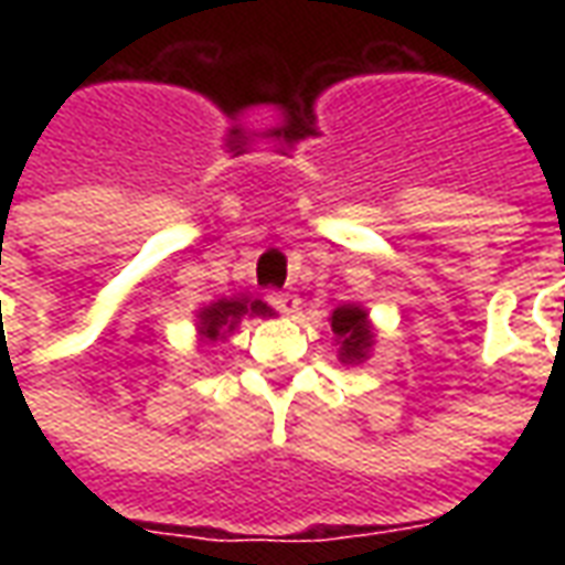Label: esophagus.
I'll list each match as a JSON object with an SVG mask.
<instances>
[{"mask_svg": "<svg viewBox=\"0 0 565 565\" xmlns=\"http://www.w3.org/2000/svg\"><path fill=\"white\" fill-rule=\"evenodd\" d=\"M269 302L278 308L281 315H290V318L299 311V296L290 294V290H269Z\"/></svg>", "mask_w": 565, "mask_h": 565, "instance_id": "obj_1", "label": "esophagus"}]
</instances>
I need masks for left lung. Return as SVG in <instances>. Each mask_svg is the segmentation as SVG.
<instances>
[{"mask_svg":"<svg viewBox=\"0 0 565 565\" xmlns=\"http://www.w3.org/2000/svg\"><path fill=\"white\" fill-rule=\"evenodd\" d=\"M330 327L335 332V342H339V360L342 363H363L375 344V332L369 323L366 308L354 306H339L332 311Z\"/></svg>","mask_w":565,"mask_h":565,"instance_id":"left-lung-1","label":"left lung"}]
</instances>
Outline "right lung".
<instances>
[{
	"label": "right lung",
	"mask_w": 565,
	"mask_h": 565,
	"mask_svg": "<svg viewBox=\"0 0 565 565\" xmlns=\"http://www.w3.org/2000/svg\"><path fill=\"white\" fill-rule=\"evenodd\" d=\"M271 311L266 302L259 299H247V296H233V299H217L199 311V335L209 339V342H217L226 332H233L238 327L242 318H271Z\"/></svg>",
	"instance_id": "right-lung-1"
}]
</instances>
